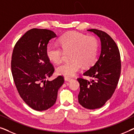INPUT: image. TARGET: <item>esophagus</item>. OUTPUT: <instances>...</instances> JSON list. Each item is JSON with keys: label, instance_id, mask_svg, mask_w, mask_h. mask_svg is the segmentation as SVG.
<instances>
[{"label": "esophagus", "instance_id": "1", "mask_svg": "<svg viewBox=\"0 0 134 134\" xmlns=\"http://www.w3.org/2000/svg\"><path fill=\"white\" fill-rule=\"evenodd\" d=\"M72 80V79L69 78V77H65V81L70 82V81H71V80Z\"/></svg>", "mask_w": 134, "mask_h": 134}]
</instances>
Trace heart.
<instances>
[{
  "label": "heart",
  "instance_id": "1",
  "mask_svg": "<svg viewBox=\"0 0 134 134\" xmlns=\"http://www.w3.org/2000/svg\"><path fill=\"white\" fill-rule=\"evenodd\" d=\"M60 46L50 45L46 54L49 61L55 64L61 63L64 52H71L70 62L64 63L57 67L58 74L66 77L74 76L84 67H90L96 61L99 50V42L94 36H87L77 32L64 34L58 39Z\"/></svg>",
  "mask_w": 134,
  "mask_h": 134
}]
</instances>
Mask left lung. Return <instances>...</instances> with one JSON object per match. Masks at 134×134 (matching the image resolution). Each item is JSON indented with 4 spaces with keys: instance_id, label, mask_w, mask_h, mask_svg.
I'll list each match as a JSON object with an SVG mask.
<instances>
[{
    "instance_id": "8db88e82",
    "label": "left lung",
    "mask_w": 134,
    "mask_h": 134,
    "mask_svg": "<svg viewBox=\"0 0 134 134\" xmlns=\"http://www.w3.org/2000/svg\"><path fill=\"white\" fill-rule=\"evenodd\" d=\"M87 30L100 38L101 50L94 65L83 73L92 79H77L80 84L78 100L82 107L94 110L102 107L112 96L118 85L121 65L120 51L112 38L103 31Z\"/></svg>"
}]
</instances>
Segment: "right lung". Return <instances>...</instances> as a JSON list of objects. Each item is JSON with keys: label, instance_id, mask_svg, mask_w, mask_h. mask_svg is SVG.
<instances>
[{"label": "right lung", "instance_id": "add662e5", "mask_svg": "<svg viewBox=\"0 0 134 134\" xmlns=\"http://www.w3.org/2000/svg\"><path fill=\"white\" fill-rule=\"evenodd\" d=\"M56 36L47 29H32L18 40L13 51L11 66L16 88L24 101L37 111L54 105L58 90L64 83L62 76L46 80L54 68L46 51L49 41Z\"/></svg>", "mask_w": 134, "mask_h": 134}]
</instances>
